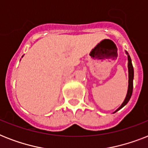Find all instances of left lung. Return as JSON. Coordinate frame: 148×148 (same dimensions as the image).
I'll return each mask as SVG.
<instances>
[{"label": "left lung", "mask_w": 148, "mask_h": 148, "mask_svg": "<svg viewBox=\"0 0 148 148\" xmlns=\"http://www.w3.org/2000/svg\"><path fill=\"white\" fill-rule=\"evenodd\" d=\"M125 53L127 55V60H128V64H127V67H128V89H127V93L126 97L124 99V102L122 103V104L120 106L119 108H117V110H115L114 112H117V110H119L120 109H121L123 107L126 105L127 103H128V101H130V99L132 95V92H133V80H134V68L132 63H131V57L129 55V53L125 51Z\"/></svg>", "instance_id": "8db88e82"}]
</instances>
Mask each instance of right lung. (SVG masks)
Returning <instances> with one entry per match:
<instances>
[{
	"mask_svg": "<svg viewBox=\"0 0 148 148\" xmlns=\"http://www.w3.org/2000/svg\"><path fill=\"white\" fill-rule=\"evenodd\" d=\"M22 57H23V56H22Z\"/></svg>",
	"mask_w": 148,
	"mask_h": 148,
	"instance_id": "right-lung-1",
	"label": "right lung"
}]
</instances>
